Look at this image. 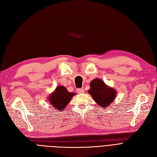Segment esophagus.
I'll list each match as a JSON object with an SVG mask.
<instances>
[{"mask_svg": "<svg viewBox=\"0 0 157 157\" xmlns=\"http://www.w3.org/2000/svg\"><path fill=\"white\" fill-rule=\"evenodd\" d=\"M76 91L78 94H83L85 92V90L83 88H78L76 90Z\"/></svg>", "mask_w": 157, "mask_h": 157, "instance_id": "34e87169", "label": "esophagus"}]
</instances>
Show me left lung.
Segmentation results:
<instances>
[{"instance_id":"left-lung-1","label":"left lung","mask_w":157,"mask_h":157,"mask_svg":"<svg viewBox=\"0 0 157 157\" xmlns=\"http://www.w3.org/2000/svg\"><path fill=\"white\" fill-rule=\"evenodd\" d=\"M88 92L96 103L103 109L109 108L116 98V90L108 86L102 80L98 78L92 80Z\"/></svg>"}]
</instances>
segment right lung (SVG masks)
Returning a JSON list of instances; mask_svg holds the SVG:
<instances>
[{
    "instance_id": "add662e5",
    "label": "right lung",
    "mask_w": 157,
    "mask_h": 157,
    "mask_svg": "<svg viewBox=\"0 0 157 157\" xmlns=\"http://www.w3.org/2000/svg\"><path fill=\"white\" fill-rule=\"evenodd\" d=\"M76 94L74 92H69L65 87L60 85L55 88L54 92L49 94L48 99L52 108L62 111Z\"/></svg>"
}]
</instances>
